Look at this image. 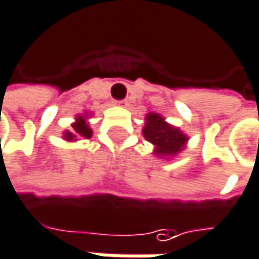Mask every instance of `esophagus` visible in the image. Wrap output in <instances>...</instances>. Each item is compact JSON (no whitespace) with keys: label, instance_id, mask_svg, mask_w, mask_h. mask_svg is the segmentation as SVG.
<instances>
[{"label":"esophagus","instance_id":"34e87169","mask_svg":"<svg viewBox=\"0 0 259 259\" xmlns=\"http://www.w3.org/2000/svg\"><path fill=\"white\" fill-rule=\"evenodd\" d=\"M115 103L120 105V106H126V105H127V100H117Z\"/></svg>","mask_w":259,"mask_h":259}]
</instances>
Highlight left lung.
<instances>
[{
  "mask_svg": "<svg viewBox=\"0 0 259 259\" xmlns=\"http://www.w3.org/2000/svg\"><path fill=\"white\" fill-rule=\"evenodd\" d=\"M147 141L156 145V153L162 156H171L181 151L187 138L179 129L166 124L159 114H148L147 123L142 130Z\"/></svg>",
  "mask_w": 259,
  "mask_h": 259,
  "instance_id": "1",
  "label": "left lung"
}]
</instances>
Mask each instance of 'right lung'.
Wrapping results in <instances>:
<instances>
[{"mask_svg":"<svg viewBox=\"0 0 259 259\" xmlns=\"http://www.w3.org/2000/svg\"><path fill=\"white\" fill-rule=\"evenodd\" d=\"M73 132H66V139L72 141L73 138H90L91 136V129L87 126L85 120L79 117L78 121L72 126Z\"/></svg>","mask_w":259,"mask_h":259,"instance_id":"add662e5","label":"right lung"}]
</instances>
